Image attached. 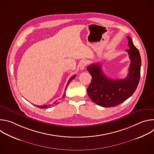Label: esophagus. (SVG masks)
I'll return each mask as SVG.
<instances>
[{"label": "esophagus", "instance_id": "obj_1", "mask_svg": "<svg viewBox=\"0 0 154 154\" xmlns=\"http://www.w3.org/2000/svg\"><path fill=\"white\" fill-rule=\"evenodd\" d=\"M86 66V62L85 61H83L80 64V69L81 70H83Z\"/></svg>", "mask_w": 154, "mask_h": 154}]
</instances>
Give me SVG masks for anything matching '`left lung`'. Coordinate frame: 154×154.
I'll return each instance as SVG.
<instances>
[{"instance_id": "1", "label": "left lung", "mask_w": 154, "mask_h": 154, "mask_svg": "<svg viewBox=\"0 0 154 154\" xmlns=\"http://www.w3.org/2000/svg\"><path fill=\"white\" fill-rule=\"evenodd\" d=\"M127 38L129 49L126 51L130 59V64L128 75L125 79H109L103 74L100 63H93L87 68L92 76L87 93L93 102L98 105L103 107L118 105L132 95L138 86L140 79L141 57L132 39L129 36Z\"/></svg>"}]
</instances>
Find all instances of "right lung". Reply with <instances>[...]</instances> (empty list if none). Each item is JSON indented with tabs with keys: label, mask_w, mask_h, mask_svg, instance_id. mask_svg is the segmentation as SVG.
Segmentation results:
<instances>
[{
	"label": "right lung",
	"mask_w": 154,
	"mask_h": 154,
	"mask_svg": "<svg viewBox=\"0 0 154 154\" xmlns=\"http://www.w3.org/2000/svg\"><path fill=\"white\" fill-rule=\"evenodd\" d=\"M75 77V75H74V76H72L69 80V81H68V83H67V85H66V88H65V90H64V94H63V97L61 98V99H63V98H64V97H65V92H66V89H67V87H68V86L69 85V83H70V82L71 81V80H72ZM58 103H57V101H55L54 103H53L52 104H50V105H42V106H38V105H35L36 106H37V107H38V108H49V107H50V106H52V105H57V104H58Z\"/></svg>",
	"instance_id": "add662e5"
}]
</instances>
